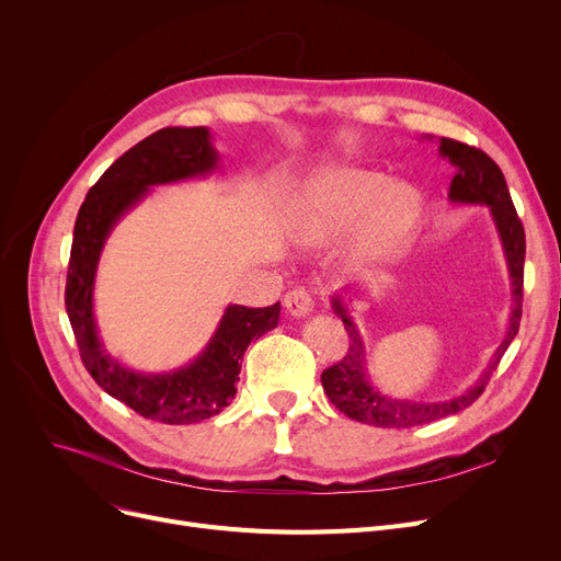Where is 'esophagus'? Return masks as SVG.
Listing matches in <instances>:
<instances>
[{
  "instance_id": "esophagus-1",
  "label": "esophagus",
  "mask_w": 561,
  "mask_h": 561,
  "mask_svg": "<svg viewBox=\"0 0 561 561\" xmlns=\"http://www.w3.org/2000/svg\"><path fill=\"white\" fill-rule=\"evenodd\" d=\"M313 305H316L313 293H311L309 288H305V286H298V288L288 290L286 298H284L286 311H288L290 316H296V318H302V316L311 313V311H313Z\"/></svg>"
}]
</instances>
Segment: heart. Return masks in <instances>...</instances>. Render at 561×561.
<instances>
[{"instance_id":"1","label":"heart","mask_w":561,"mask_h":561,"mask_svg":"<svg viewBox=\"0 0 561 561\" xmlns=\"http://www.w3.org/2000/svg\"><path fill=\"white\" fill-rule=\"evenodd\" d=\"M421 216V197L407 184H393L385 172L343 168L322 172L302 195L298 233L309 243H325L357 225L350 259L377 265L396 254Z\"/></svg>"}]
</instances>
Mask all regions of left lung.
<instances>
[{
    "mask_svg": "<svg viewBox=\"0 0 561 561\" xmlns=\"http://www.w3.org/2000/svg\"><path fill=\"white\" fill-rule=\"evenodd\" d=\"M438 154L448 159L457 170L453 182H450L448 197L455 204H486L491 209L493 222L500 233V241H503L507 268H510V277H512L514 307H512V316H510V330H507L505 341L500 343V347L495 350L489 368L466 393H461L453 400H444V402L398 400V398L381 396L377 389H373L370 379L366 375L364 341L355 328V322H352V318L347 316V309L343 307L341 298L336 296L332 300V307L343 320L347 339H350V347L339 364L330 366L328 370H322V375H320L322 389H325L332 404L339 411H343L347 419L366 423V425L416 427V425H425V423H432L438 419L459 414L461 409L470 407L482 396V391L486 389L489 379H491V373L497 368L510 343L518 334L520 313H523L525 229L514 209L505 174L497 168V163L489 154L478 150V147L453 140V138H440Z\"/></svg>",
    "mask_w": 561,
    "mask_h": 561,
    "instance_id": "left-lung-1",
    "label": "left lung"
}]
</instances>
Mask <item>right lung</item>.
Instances as JSON below:
<instances>
[{
	"instance_id": "obj_1",
	"label": "right lung",
	"mask_w": 561,
	"mask_h": 561,
	"mask_svg": "<svg viewBox=\"0 0 561 561\" xmlns=\"http://www.w3.org/2000/svg\"><path fill=\"white\" fill-rule=\"evenodd\" d=\"M218 152L204 127H165L147 136L117 159L88 191L72 236L66 282V311L79 355L98 385L142 419L191 425L211 419L233 400L241 362L252 339L277 328L279 302L250 309L229 305L216 334L188 366L163 373H134L111 359L93 316V284L106 236L150 186L191 180L211 172Z\"/></svg>"
}]
</instances>
